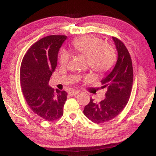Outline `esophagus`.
I'll return each instance as SVG.
<instances>
[{
	"instance_id": "esophagus-1",
	"label": "esophagus",
	"mask_w": 156,
	"mask_h": 156,
	"mask_svg": "<svg viewBox=\"0 0 156 156\" xmlns=\"http://www.w3.org/2000/svg\"><path fill=\"white\" fill-rule=\"evenodd\" d=\"M69 94L71 96H76V95L78 94V91H70L69 92Z\"/></svg>"
}]
</instances>
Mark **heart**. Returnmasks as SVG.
<instances>
[{
    "mask_svg": "<svg viewBox=\"0 0 156 156\" xmlns=\"http://www.w3.org/2000/svg\"><path fill=\"white\" fill-rule=\"evenodd\" d=\"M72 47L76 54L87 58L89 67L96 73L109 72L115 63L116 54L113 47L103 43V41L96 36L89 35L76 38ZM69 58L67 51H62L59 58L60 65H67Z\"/></svg>",
    "mask_w": 156,
    "mask_h": 156,
    "instance_id": "obj_1",
    "label": "heart"
}]
</instances>
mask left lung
<instances>
[{
    "label": "left lung",
    "mask_w": 156,
    "mask_h": 156,
    "mask_svg": "<svg viewBox=\"0 0 156 156\" xmlns=\"http://www.w3.org/2000/svg\"><path fill=\"white\" fill-rule=\"evenodd\" d=\"M118 51V59L112 72L101 80L107 87L105 98L100 102L90 99L83 113L93 122H108L116 117L125 107L131 96L133 80L130 54L122 41L112 37Z\"/></svg>",
    "instance_id": "obj_1"
}]
</instances>
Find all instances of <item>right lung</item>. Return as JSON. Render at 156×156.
I'll return each instance as SVG.
<instances>
[{
    "instance_id": "1",
    "label": "right lung",
    "mask_w": 156,
    "mask_h": 156,
    "mask_svg": "<svg viewBox=\"0 0 156 156\" xmlns=\"http://www.w3.org/2000/svg\"><path fill=\"white\" fill-rule=\"evenodd\" d=\"M66 36L51 35L33 44L23 57L20 66L23 94L32 112L47 121L63 115L67 92L54 89L49 81L57 66L58 54Z\"/></svg>"
}]
</instances>
